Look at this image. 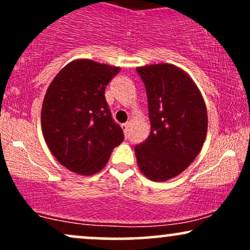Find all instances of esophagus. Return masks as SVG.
Returning <instances> with one entry per match:
<instances>
[{
  "label": "esophagus",
  "instance_id": "1",
  "mask_svg": "<svg viewBox=\"0 0 250 250\" xmlns=\"http://www.w3.org/2000/svg\"><path fill=\"white\" fill-rule=\"evenodd\" d=\"M121 128H122V130H123V133H125V135L128 134V128H129V123L127 122V123H123V125H121Z\"/></svg>",
  "mask_w": 250,
  "mask_h": 250
}]
</instances>
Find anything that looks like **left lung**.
I'll list each match as a JSON object with an SVG mask.
<instances>
[{"label": "left lung", "instance_id": "left-lung-1", "mask_svg": "<svg viewBox=\"0 0 250 250\" xmlns=\"http://www.w3.org/2000/svg\"><path fill=\"white\" fill-rule=\"evenodd\" d=\"M146 84L150 134L135 147L146 177L163 182L188 168L200 153L208 129L207 107L187 71L170 63L137 67Z\"/></svg>", "mask_w": 250, "mask_h": 250}]
</instances>
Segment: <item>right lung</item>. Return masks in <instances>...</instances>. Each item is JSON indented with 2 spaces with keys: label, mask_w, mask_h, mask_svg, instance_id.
Segmentation results:
<instances>
[{
  "label": "right lung",
  "mask_w": 250,
  "mask_h": 250,
  "mask_svg": "<svg viewBox=\"0 0 250 250\" xmlns=\"http://www.w3.org/2000/svg\"><path fill=\"white\" fill-rule=\"evenodd\" d=\"M120 69L77 59L63 67L47 89L41 110L43 137L57 161L73 173H99L125 139L104 97Z\"/></svg>",
  "instance_id": "1"
}]
</instances>
